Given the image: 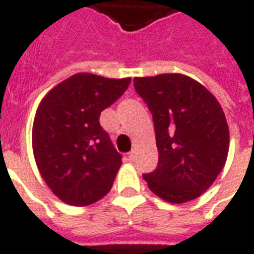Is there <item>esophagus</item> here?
I'll return each instance as SVG.
<instances>
[{
	"mask_svg": "<svg viewBox=\"0 0 254 254\" xmlns=\"http://www.w3.org/2000/svg\"><path fill=\"white\" fill-rule=\"evenodd\" d=\"M134 157H136L134 151H130L129 154H127V158H129V161H134Z\"/></svg>",
	"mask_w": 254,
	"mask_h": 254,
	"instance_id": "esophagus-1",
	"label": "esophagus"
}]
</instances>
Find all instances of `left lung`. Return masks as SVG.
Masks as SVG:
<instances>
[{"mask_svg": "<svg viewBox=\"0 0 254 254\" xmlns=\"http://www.w3.org/2000/svg\"><path fill=\"white\" fill-rule=\"evenodd\" d=\"M151 111L158 166L143 175L148 189L170 203L203 194L228 155L230 132L217 99L192 78L159 74L133 79Z\"/></svg>", "mask_w": 254, "mask_h": 254, "instance_id": "8db88e82", "label": "left lung"}]
</instances>
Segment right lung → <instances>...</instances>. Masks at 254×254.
<instances>
[{"label": "right lung", "instance_id": "obj_1", "mask_svg": "<svg viewBox=\"0 0 254 254\" xmlns=\"http://www.w3.org/2000/svg\"><path fill=\"white\" fill-rule=\"evenodd\" d=\"M130 78L78 72L41 100L33 125V151L41 176L59 199L86 206L109 192L121 166L100 113L125 93Z\"/></svg>", "mask_w": 254, "mask_h": 254}]
</instances>
